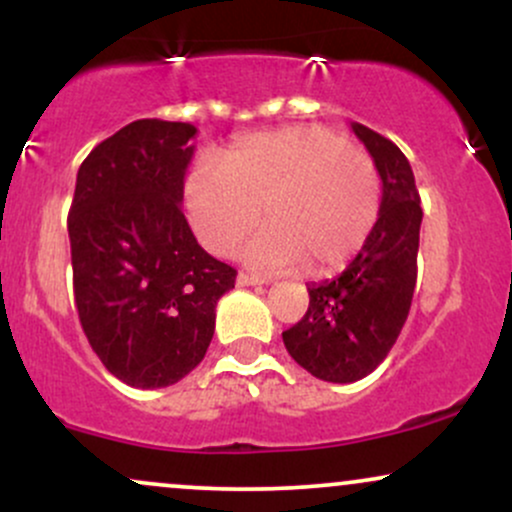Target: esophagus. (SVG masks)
<instances>
[{
	"label": "esophagus",
	"mask_w": 512,
	"mask_h": 512,
	"mask_svg": "<svg viewBox=\"0 0 512 512\" xmlns=\"http://www.w3.org/2000/svg\"><path fill=\"white\" fill-rule=\"evenodd\" d=\"M236 284H238V286H262L264 281L257 279V276H252V274L240 272V274L236 276Z\"/></svg>",
	"instance_id": "obj_1"
}]
</instances>
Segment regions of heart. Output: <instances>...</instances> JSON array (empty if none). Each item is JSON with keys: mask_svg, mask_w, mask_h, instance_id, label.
<instances>
[{"mask_svg": "<svg viewBox=\"0 0 512 512\" xmlns=\"http://www.w3.org/2000/svg\"><path fill=\"white\" fill-rule=\"evenodd\" d=\"M187 219L199 243L228 257L245 250L262 272H342L361 252L380 214L373 158L322 127H289L233 144L221 163L199 161L185 182Z\"/></svg>", "mask_w": 512, "mask_h": 512, "instance_id": "1", "label": "heart"}]
</instances>
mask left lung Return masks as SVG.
I'll list each match as a JSON object with an SVG mask.
<instances>
[{
    "instance_id": "8db88e82",
    "label": "left lung",
    "mask_w": 512,
    "mask_h": 512,
    "mask_svg": "<svg viewBox=\"0 0 512 512\" xmlns=\"http://www.w3.org/2000/svg\"><path fill=\"white\" fill-rule=\"evenodd\" d=\"M383 180L373 233L337 279L310 284L308 313L286 330V351L327 383H356L373 373L407 322L416 286L421 211L407 156L373 129L351 122Z\"/></svg>"
}]
</instances>
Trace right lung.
Here are the masks:
<instances>
[{
	"label": "right lung",
	"instance_id": "obj_1",
	"mask_svg": "<svg viewBox=\"0 0 512 512\" xmlns=\"http://www.w3.org/2000/svg\"><path fill=\"white\" fill-rule=\"evenodd\" d=\"M190 122L137 120L76 173L69 209L74 301L103 366L139 390L185 378L207 354L236 269L211 257L182 214L195 156Z\"/></svg>",
	"mask_w": 512,
	"mask_h": 512
}]
</instances>
